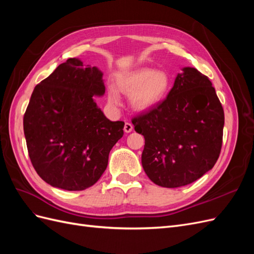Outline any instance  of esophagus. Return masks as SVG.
<instances>
[{
  "label": "esophagus",
  "mask_w": 254,
  "mask_h": 254,
  "mask_svg": "<svg viewBox=\"0 0 254 254\" xmlns=\"http://www.w3.org/2000/svg\"><path fill=\"white\" fill-rule=\"evenodd\" d=\"M132 129H133V126L130 124V123H125V126H124V131L126 132V133H129V132H131L132 131Z\"/></svg>",
  "instance_id": "34e87169"
}]
</instances>
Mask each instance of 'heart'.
I'll use <instances>...</instances> for the list:
<instances>
[{
  "mask_svg": "<svg viewBox=\"0 0 254 254\" xmlns=\"http://www.w3.org/2000/svg\"><path fill=\"white\" fill-rule=\"evenodd\" d=\"M115 86L108 88V103L118 107L122 98L119 90L130 95V105L137 112L155 109L167 96L172 86L171 75L153 67H137L131 71L121 72L115 77Z\"/></svg>",
  "mask_w": 254,
  "mask_h": 254,
  "instance_id": "b5f03b06",
  "label": "heart"
}]
</instances>
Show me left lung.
Listing matches in <instances>:
<instances>
[{
  "label": "left lung",
  "mask_w": 254,
  "mask_h": 254,
  "mask_svg": "<svg viewBox=\"0 0 254 254\" xmlns=\"http://www.w3.org/2000/svg\"><path fill=\"white\" fill-rule=\"evenodd\" d=\"M165 101L132 121L144 135L142 166L163 188H179L212 170L219 157L225 114L212 82L184 66Z\"/></svg>",
  "instance_id": "1"
}]
</instances>
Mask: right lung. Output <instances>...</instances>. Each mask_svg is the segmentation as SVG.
I'll return each instance as SVG.
<instances>
[{
	"instance_id": "add662e5",
	"label": "right lung",
	"mask_w": 254,
	"mask_h": 254,
	"mask_svg": "<svg viewBox=\"0 0 254 254\" xmlns=\"http://www.w3.org/2000/svg\"><path fill=\"white\" fill-rule=\"evenodd\" d=\"M103 72L68 58L37 84L23 119L28 155L50 186L82 190L95 184L124 122L105 117L94 96L105 94Z\"/></svg>"
}]
</instances>
